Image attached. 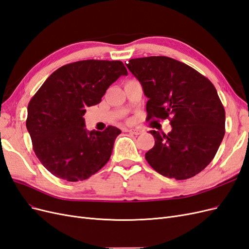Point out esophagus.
Instances as JSON below:
<instances>
[{"instance_id": "34e87169", "label": "esophagus", "mask_w": 249, "mask_h": 249, "mask_svg": "<svg viewBox=\"0 0 249 249\" xmlns=\"http://www.w3.org/2000/svg\"><path fill=\"white\" fill-rule=\"evenodd\" d=\"M127 132H129L130 134H133V135H140V134H142V131L139 130V129H130V130H127Z\"/></svg>"}]
</instances>
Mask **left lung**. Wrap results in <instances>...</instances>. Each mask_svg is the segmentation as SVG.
<instances>
[{
    "label": "left lung",
    "instance_id": "obj_1",
    "mask_svg": "<svg viewBox=\"0 0 249 249\" xmlns=\"http://www.w3.org/2000/svg\"><path fill=\"white\" fill-rule=\"evenodd\" d=\"M141 83L146 120H170L168 134L150 131L155 145L145 154L160 175L187 179L205 169L225 133V111L209 79L189 65L165 56L131 59L125 64Z\"/></svg>",
    "mask_w": 249,
    "mask_h": 249
}]
</instances>
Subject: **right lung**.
<instances>
[{"instance_id": "right-lung-1", "label": "right lung", "mask_w": 249, "mask_h": 249, "mask_svg": "<svg viewBox=\"0 0 249 249\" xmlns=\"http://www.w3.org/2000/svg\"><path fill=\"white\" fill-rule=\"evenodd\" d=\"M127 71L122 61L82 60L53 72L28 105L26 125L36 157L52 175L86 179L109 161L122 133L85 129L86 108L101 103L109 86Z\"/></svg>"}]
</instances>
